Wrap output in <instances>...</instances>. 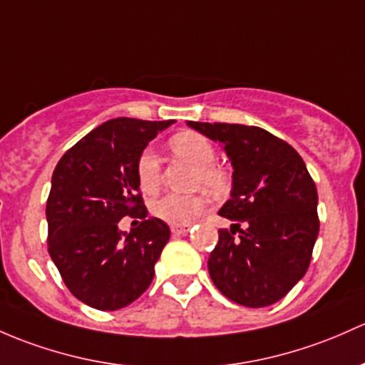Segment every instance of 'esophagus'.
Wrapping results in <instances>:
<instances>
[{
  "mask_svg": "<svg viewBox=\"0 0 365 365\" xmlns=\"http://www.w3.org/2000/svg\"><path fill=\"white\" fill-rule=\"evenodd\" d=\"M190 231V225H171V232L175 236H183Z\"/></svg>",
  "mask_w": 365,
  "mask_h": 365,
  "instance_id": "34e87169",
  "label": "esophagus"
}]
</instances>
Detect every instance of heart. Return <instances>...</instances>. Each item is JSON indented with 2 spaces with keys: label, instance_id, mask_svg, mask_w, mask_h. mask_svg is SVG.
I'll use <instances>...</instances> for the list:
<instances>
[{
  "label": "heart",
  "instance_id": "1",
  "mask_svg": "<svg viewBox=\"0 0 365 365\" xmlns=\"http://www.w3.org/2000/svg\"><path fill=\"white\" fill-rule=\"evenodd\" d=\"M170 150L178 159L187 160L197 168L195 185L205 187L208 192L222 194L227 189V173L217 166V150L213 143L201 133L182 131L170 140ZM138 187L145 194H155L160 187V163L152 148H145L136 159ZM206 199L202 195L166 194L152 202L150 210L160 220L171 225H189L205 210Z\"/></svg>",
  "mask_w": 365,
  "mask_h": 365
}]
</instances>
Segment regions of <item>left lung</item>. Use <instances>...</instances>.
Wrapping results in <instances>:
<instances>
[{
  "label": "left lung",
  "instance_id": "obj_1",
  "mask_svg": "<svg viewBox=\"0 0 365 365\" xmlns=\"http://www.w3.org/2000/svg\"><path fill=\"white\" fill-rule=\"evenodd\" d=\"M187 124L220 141L234 168L231 199L218 213L236 224L231 231H218V243L210 253L215 287L248 308L274 304L312 262L320 229L312 175L302 157L266 129L222 122Z\"/></svg>",
  "mask_w": 365,
  "mask_h": 365
}]
</instances>
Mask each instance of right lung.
Instances as JSON below:
<instances>
[{
    "label": "right lung",
    "mask_w": 365,
    "mask_h": 365,
    "mask_svg": "<svg viewBox=\"0 0 365 365\" xmlns=\"http://www.w3.org/2000/svg\"><path fill=\"white\" fill-rule=\"evenodd\" d=\"M173 120L118 117L83 136L61 157L47 199L48 253L68 290L101 312L136 301L155 274L170 227L147 218L136 182V159ZM124 216L143 217L128 235Z\"/></svg>",
    "instance_id": "obj_1"
}]
</instances>
